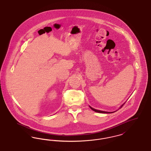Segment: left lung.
<instances>
[{
	"mask_svg": "<svg viewBox=\"0 0 151 151\" xmlns=\"http://www.w3.org/2000/svg\"><path fill=\"white\" fill-rule=\"evenodd\" d=\"M124 104H123L121 105V108H122V106H123V105H124ZM89 107L92 110H93L95 112H97V113H114V112H115V111H113V112H108V111H101V110H96V109H93V108H92L91 106H89ZM119 108V109H120Z\"/></svg>",
	"mask_w": 151,
	"mask_h": 151,
	"instance_id": "left-lung-1",
	"label": "left lung"
}]
</instances>
